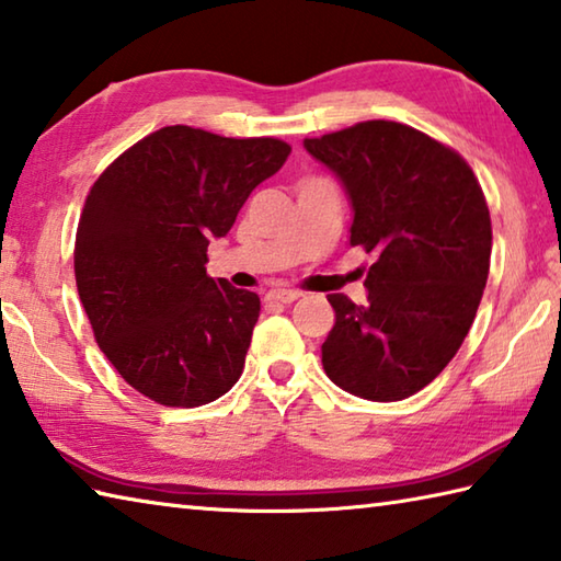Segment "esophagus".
Returning a JSON list of instances; mask_svg holds the SVG:
<instances>
[{"label": "esophagus", "instance_id": "obj_1", "mask_svg": "<svg viewBox=\"0 0 561 561\" xmlns=\"http://www.w3.org/2000/svg\"><path fill=\"white\" fill-rule=\"evenodd\" d=\"M299 297H301V291H297V289H284V287H279V289L267 291V299L279 301V304H291V301H297Z\"/></svg>", "mask_w": 561, "mask_h": 561}]
</instances>
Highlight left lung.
Listing matches in <instances>:
<instances>
[{
    "instance_id": "1",
    "label": "left lung",
    "mask_w": 561,
    "mask_h": 561,
    "mask_svg": "<svg viewBox=\"0 0 561 561\" xmlns=\"http://www.w3.org/2000/svg\"><path fill=\"white\" fill-rule=\"evenodd\" d=\"M304 149L343 183L351 248L378 254L368 304L329 297L323 370L363 400H404L449 365L481 304L493 245L481 183L461 154L400 122H358Z\"/></svg>"
}]
</instances>
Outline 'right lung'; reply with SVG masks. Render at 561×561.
Masks as SVG:
<instances>
[{
    "label": "right lung",
    "mask_w": 561,
    "mask_h": 561,
    "mask_svg": "<svg viewBox=\"0 0 561 561\" xmlns=\"http://www.w3.org/2000/svg\"><path fill=\"white\" fill-rule=\"evenodd\" d=\"M289 151L272 137L161 127L90 188L76 236L78 294L100 351L149 400L201 407L242 375L260 297L208 277L206 252Z\"/></svg>",
    "instance_id": "right-lung-1"
}]
</instances>
